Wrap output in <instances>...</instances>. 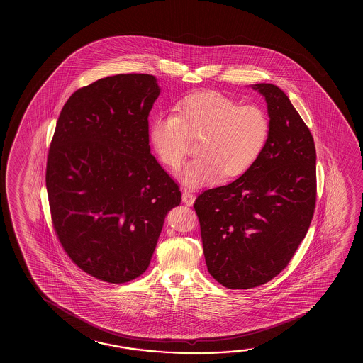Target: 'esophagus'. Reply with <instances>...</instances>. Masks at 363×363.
<instances>
[{
    "label": "esophagus",
    "instance_id": "1",
    "mask_svg": "<svg viewBox=\"0 0 363 363\" xmlns=\"http://www.w3.org/2000/svg\"><path fill=\"white\" fill-rule=\"evenodd\" d=\"M182 201L184 203H186L187 206H191L194 201H195V196H194V194H191L189 191H184L182 192Z\"/></svg>",
    "mask_w": 363,
    "mask_h": 363
}]
</instances>
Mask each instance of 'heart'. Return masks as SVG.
<instances>
[{
    "instance_id": "heart-1",
    "label": "heart",
    "mask_w": 363,
    "mask_h": 363,
    "mask_svg": "<svg viewBox=\"0 0 363 363\" xmlns=\"http://www.w3.org/2000/svg\"><path fill=\"white\" fill-rule=\"evenodd\" d=\"M269 129L262 107L239 105L218 91H201L177 102L174 113L155 116L149 139L160 160L176 171L187 155L190 138L200 137L199 157L181 173L187 187H197L220 174L234 179L247 172L266 148Z\"/></svg>"
}]
</instances>
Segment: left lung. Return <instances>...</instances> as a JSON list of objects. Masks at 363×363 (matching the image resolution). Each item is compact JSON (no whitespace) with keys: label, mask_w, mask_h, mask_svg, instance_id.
<instances>
[{"label":"left lung","mask_w":363,"mask_h":363,"mask_svg":"<svg viewBox=\"0 0 363 363\" xmlns=\"http://www.w3.org/2000/svg\"><path fill=\"white\" fill-rule=\"evenodd\" d=\"M264 96L269 138L258 161L194 203L208 274L226 289H253L285 269L305 238L316 202L314 138L282 89Z\"/></svg>","instance_id":"1"}]
</instances>
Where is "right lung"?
<instances>
[{
    "mask_svg": "<svg viewBox=\"0 0 363 363\" xmlns=\"http://www.w3.org/2000/svg\"><path fill=\"white\" fill-rule=\"evenodd\" d=\"M161 89L150 74L101 78L72 94L50 142L45 182L54 230L89 276L125 284L145 272L179 184L149 147Z\"/></svg>",
    "mask_w": 363,
    "mask_h": 363,
    "instance_id": "obj_1",
    "label": "right lung"
}]
</instances>
